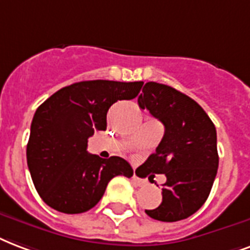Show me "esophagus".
I'll list each match as a JSON object with an SVG mask.
<instances>
[{
	"mask_svg": "<svg viewBox=\"0 0 250 250\" xmlns=\"http://www.w3.org/2000/svg\"><path fill=\"white\" fill-rule=\"evenodd\" d=\"M132 179H133V182H134V185H136V186H144V185H145V181H144V179H141V178H138L136 174L133 175Z\"/></svg>",
	"mask_w": 250,
	"mask_h": 250,
	"instance_id": "obj_1",
	"label": "esophagus"
}]
</instances>
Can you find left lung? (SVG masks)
Masks as SVG:
<instances>
[{"instance_id":"1","label":"left lung","mask_w":250,"mask_h":250,"mask_svg":"<svg viewBox=\"0 0 250 250\" xmlns=\"http://www.w3.org/2000/svg\"><path fill=\"white\" fill-rule=\"evenodd\" d=\"M138 105L165 125L162 141L142 167L167 181L162 203L145 212L167 223L187 219L207 200L216 176V127L196 101L165 84L146 83Z\"/></svg>"}]
</instances>
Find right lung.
I'll list each match as a JSON object with an SVG mask.
<instances>
[{
  "label": "right lung",
  "instance_id": "obj_1",
  "mask_svg": "<svg viewBox=\"0 0 250 250\" xmlns=\"http://www.w3.org/2000/svg\"><path fill=\"white\" fill-rule=\"evenodd\" d=\"M144 82L89 80L55 92L34 114L26 149L31 179L43 202L63 213L96 206L112 178H130L124 158L87 151L88 138L106 129V113L118 100H132Z\"/></svg>",
  "mask_w": 250,
  "mask_h": 250
}]
</instances>
